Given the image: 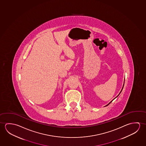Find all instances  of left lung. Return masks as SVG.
<instances>
[{"label":"left lung","mask_w":146,"mask_h":146,"mask_svg":"<svg viewBox=\"0 0 146 146\" xmlns=\"http://www.w3.org/2000/svg\"><path fill=\"white\" fill-rule=\"evenodd\" d=\"M124 84H123V86L122 88V90H121L120 92L119 93V95H118V96H117V97H118V96H119V94H120L121 92H122V91L123 88V87H124ZM115 98H114V99H115ZM114 99H113V100H114ZM113 100H111V102H109V104H107V105H106V106H105V107H107V106H108V105H109V104H111V102H112V101H113Z\"/></svg>","instance_id":"left-lung-1"}]
</instances>
